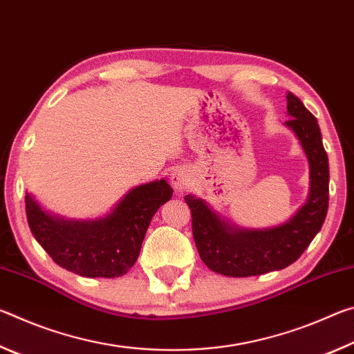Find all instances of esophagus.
<instances>
[{"mask_svg":"<svg viewBox=\"0 0 354 354\" xmlns=\"http://www.w3.org/2000/svg\"><path fill=\"white\" fill-rule=\"evenodd\" d=\"M170 184L173 185L178 194H183V192L187 190L192 184V173L185 167H178V169L171 173L170 176Z\"/></svg>","mask_w":354,"mask_h":354,"instance_id":"esophagus-1","label":"esophagus"}]
</instances>
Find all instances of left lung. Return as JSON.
Here are the masks:
<instances>
[{
  "instance_id": "obj_1",
  "label": "left lung",
  "mask_w": 354,
  "mask_h": 354,
  "mask_svg": "<svg viewBox=\"0 0 354 354\" xmlns=\"http://www.w3.org/2000/svg\"><path fill=\"white\" fill-rule=\"evenodd\" d=\"M286 100L290 120L284 127L295 134L309 164L308 200L284 223L254 230L232 225L205 200L185 195L196 250L215 273L245 278L286 268L303 254L326 218L329 167L319 123L292 92H287Z\"/></svg>"
}]
</instances>
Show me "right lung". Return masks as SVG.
Segmentation results:
<instances>
[{
    "mask_svg": "<svg viewBox=\"0 0 354 354\" xmlns=\"http://www.w3.org/2000/svg\"><path fill=\"white\" fill-rule=\"evenodd\" d=\"M171 195L167 179H158L136 185L103 217L75 220L45 211L26 192V217L57 266L86 278H118L136 263L149 221Z\"/></svg>",
    "mask_w": 354,
    "mask_h": 354,
    "instance_id": "1",
    "label": "right lung"
}]
</instances>
